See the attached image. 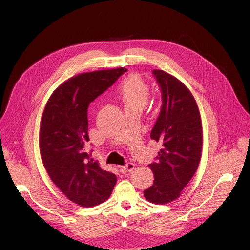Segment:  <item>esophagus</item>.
Listing matches in <instances>:
<instances>
[{"label": "esophagus", "mask_w": 250, "mask_h": 250, "mask_svg": "<svg viewBox=\"0 0 250 250\" xmlns=\"http://www.w3.org/2000/svg\"><path fill=\"white\" fill-rule=\"evenodd\" d=\"M134 168H135V165L133 163H127L126 165H125L123 167V170L126 173H129V172H132L134 170Z\"/></svg>", "instance_id": "obj_1"}]
</instances>
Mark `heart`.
I'll return each mask as SVG.
<instances>
[{
    "label": "heart",
    "instance_id": "heart-1",
    "mask_svg": "<svg viewBox=\"0 0 250 250\" xmlns=\"http://www.w3.org/2000/svg\"><path fill=\"white\" fill-rule=\"evenodd\" d=\"M118 93L123 100L125 109L144 108L149 99V85L139 75L133 74L126 77L118 87Z\"/></svg>",
    "mask_w": 250,
    "mask_h": 250
}]
</instances>
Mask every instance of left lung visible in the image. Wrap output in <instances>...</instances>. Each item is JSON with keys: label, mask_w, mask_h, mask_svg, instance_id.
Returning a JSON list of instances; mask_svg holds the SVG:
<instances>
[{"label": "left lung", "mask_w": 250, "mask_h": 250, "mask_svg": "<svg viewBox=\"0 0 250 250\" xmlns=\"http://www.w3.org/2000/svg\"><path fill=\"white\" fill-rule=\"evenodd\" d=\"M161 88L162 105L150 132L162 148L156 162L149 164L153 185L145 190L146 199L165 205L181 195L195 175L203 150V126L198 104L187 86L163 70H153Z\"/></svg>", "instance_id": "obj_1"}]
</instances>
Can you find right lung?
Instances as JSON below:
<instances>
[{"label":"right lung","mask_w":250,"mask_h":250,"mask_svg":"<svg viewBox=\"0 0 250 250\" xmlns=\"http://www.w3.org/2000/svg\"><path fill=\"white\" fill-rule=\"evenodd\" d=\"M127 69L81 73L59 85L49 97L40 128L42 164L56 187L73 203L90 208L108 200L117 183L87 152L88 106Z\"/></svg>","instance_id":"1"}]
</instances>
